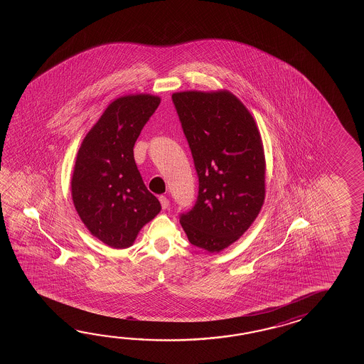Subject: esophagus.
Segmentation results:
<instances>
[{"mask_svg": "<svg viewBox=\"0 0 364 364\" xmlns=\"http://www.w3.org/2000/svg\"><path fill=\"white\" fill-rule=\"evenodd\" d=\"M159 200L161 203V207H163V209L169 208V200H168V198H166V196H160V198H159Z\"/></svg>", "mask_w": 364, "mask_h": 364, "instance_id": "1", "label": "esophagus"}]
</instances>
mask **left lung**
Masks as SVG:
<instances>
[{
	"label": "left lung",
	"instance_id": "8db88e82",
	"mask_svg": "<svg viewBox=\"0 0 364 364\" xmlns=\"http://www.w3.org/2000/svg\"><path fill=\"white\" fill-rule=\"evenodd\" d=\"M199 177L193 208L179 223L190 243L220 252L255 221L265 198L260 132L243 102L226 90L171 95Z\"/></svg>",
	"mask_w": 364,
	"mask_h": 364
}]
</instances>
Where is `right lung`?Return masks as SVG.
<instances>
[{"label":"right lung","instance_id":"right-lung-1","mask_svg":"<svg viewBox=\"0 0 364 364\" xmlns=\"http://www.w3.org/2000/svg\"><path fill=\"white\" fill-rule=\"evenodd\" d=\"M161 99L149 93L112 101L87 132L71 177V198L93 237L127 248L161 210L134 160V144Z\"/></svg>","mask_w":364,"mask_h":364}]
</instances>
